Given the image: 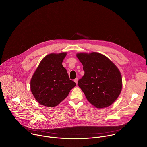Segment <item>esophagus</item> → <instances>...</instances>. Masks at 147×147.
Listing matches in <instances>:
<instances>
[{
	"instance_id": "1",
	"label": "esophagus",
	"mask_w": 147,
	"mask_h": 147,
	"mask_svg": "<svg viewBox=\"0 0 147 147\" xmlns=\"http://www.w3.org/2000/svg\"><path fill=\"white\" fill-rule=\"evenodd\" d=\"M74 82L76 83V84H78V78H76V79L74 80Z\"/></svg>"
}]
</instances>
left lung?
<instances>
[{
  "instance_id": "left-lung-1",
  "label": "left lung",
  "mask_w": 147,
  "mask_h": 147,
  "mask_svg": "<svg viewBox=\"0 0 147 147\" xmlns=\"http://www.w3.org/2000/svg\"><path fill=\"white\" fill-rule=\"evenodd\" d=\"M76 56L84 71L78 85L86 99L97 108L111 105L119 96L122 87L121 74L117 66L100 53H79Z\"/></svg>"
}]
</instances>
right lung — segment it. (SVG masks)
<instances>
[{
	"label": "right lung",
	"mask_w": 147,
	"mask_h": 147,
	"mask_svg": "<svg viewBox=\"0 0 147 147\" xmlns=\"http://www.w3.org/2000/svg\"><path fill=\"white\" fill-rule=\"evenodd\" d=\"M66 53L50 54L40 63L30 81V89L41 105L54 107L68 95L76 83L62 65Z\"/></svg>",
	"instance_id": "right-lung-1"
}]
</instances>
